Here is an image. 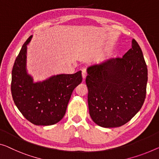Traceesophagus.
Segmentation results:
<instances>
[{"label": "esophagus", "instance_id": "1", "mask_svg": "<svg viewBox=\"0 0 159 159\" xmlns=\"http://www.w3.org/2000/svg\"><path fill=\"white\" fill-rule=\"evenodd\" d=\"M87 75V72H86V68H83L82 69V76H83V79H86Z\"/></svg>", "mask_w": 159, "mask_h": 159}]
</instances>
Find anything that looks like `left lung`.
<instances>
[{
  "label": "left lung",
  "mask_w": 159,
  "mask_h": 159,
  "mask_svg": "<svg viewBox=\"0 0 159 159\" xmlns=\"http://www.w3.org/2000/svg\"><path fill=\"white\" fill-rule=\"evenodd\" d=\"M90 116L103 128L119 127L139 112L146 98L147 66L136 40L122 58L87 68Z\"/></svg>",
  "instance_id": "obj_1"
}]
</instances>
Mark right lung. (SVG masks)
Listing matches in <instances>:
<instances>
[{
    "label": "right lung",
    "mask_w": 159,
    "mask_h": 159,
    "mask_svg": "<svg viewBox=\"0 0 159 159\" xmlns=\"http://www.w3.org/2000/svg\"><path fill=\"white\" fill-rule=\"evenodd\" d=\"M23 45L12 70L11 93L16 106L28 120L37 125H51L64 116L72 92L82 81L81 71L52 75L34 82L26 69L27 45Z\"/></svg>",
    "instance_id": "obj_1"
}]
</instances>
